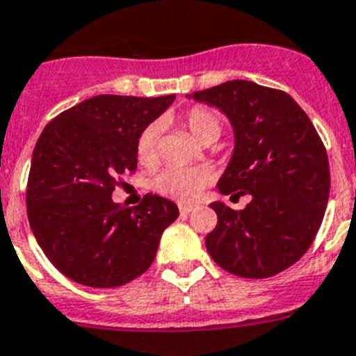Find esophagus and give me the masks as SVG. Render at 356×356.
<instances>
[{
  "instance_id": "34e87169",
  "label": "esophagus",
  "mask_w": 356,
  "mask_h": 356,
  "mask_svg": "<svg viewBox=\"0 0 356 356\" xmlns=\"http://www.w3.org/2000/svg\"><path fill=\"white\" fill-rule=\"evenodd\" d=\"M191 211H194V207H191V204H180V213L181 215H188Z\"/></svg>"
}]
</instances>
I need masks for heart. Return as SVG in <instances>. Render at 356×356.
Segmentation results:
<instances>
[{"label": "heart", "instance_id": "obj_1", "mask_svg": "<svg viewBox=\"0 0 356 356\" xmlns=\"http://www.w3.org/2000/svg\"><path fill=\"white\" fill-rule=\"evenodd\" d=\"M181 125L187 129L192 139L200 145L213 143L220 134V118L213 109L207 106H194L185 113ZM156 141L159 127L148 125L138 139V161L143 165H153L156 162ZM210 169L194 165V168H165L152 178V188L156 194L165 195L169 200L180 203H192L203 194L204 187L210 184Z\"/></svg>", "mask_w": 356, "mask_h": 356}]
</instances>
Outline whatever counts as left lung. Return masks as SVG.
<instances>
[{"mask_svg": "<svg viewBox=\"0 0 356 356\" xmlns=\"http://www.w3.org/2000/svg\"><path fill=\"white\" fill-rule=\"evenodd\" d=\"M187 99L217 107L233 127L234 149L218 192L250 195L240 211L210 204L217 213L207 236L211 259L247 279L295 265L311 247L330 194L327 149L309 116L286 91L252 81H227Z\"/></svg>", "mask_w": 356, "mask_h": 356, "instance_id": "left-lung-1", "label": "left lung"}]
</instances>
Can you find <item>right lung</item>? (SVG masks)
I'll use <instances>...</instances> for the list:
<instances>
[{"label": "right lung", "instance_id": "right-lung-1", "mask_svg": "<svg viewBox=\"0 0 356 356\" xmlns=\"http://www.w3.org/2000/svg\"><path fill=\"white\" fill-rule=\"evenodd\" d=\"M175 95H97L58 114L35 145L26 207L38 245L77 284L116 288L143 275L180 211L146 194L136 208L113 203L120 176L138 168L143 130Z\"/></svg>", "mask_w": 356, "mask_h": 356}]
</instances>
